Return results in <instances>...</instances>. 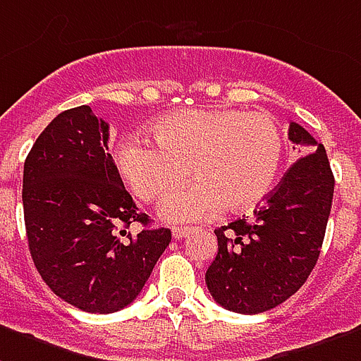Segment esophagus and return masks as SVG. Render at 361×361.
Wrapping results in <instances>:
<instances>
[{
  "label": "esophagus",
  "mask_w": 361,
  "mask_h": 361,
  "mask_svg": "<svg viewBox=\"0 0 361 361\" xmlns=\"http://www.w3.org/2000/svg\"><path fill=\"white\" fill-rule=\"evenodd\" d=\"M189 233H191V229L189 228H172L173 239H183V237H188Z\"/></svg>",
  "instance_id": "34e87169"
}]
</instances>
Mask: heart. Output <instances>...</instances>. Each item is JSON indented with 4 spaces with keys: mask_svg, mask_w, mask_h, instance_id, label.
<instances>
[{
    "mask_svg": "<svg viewBox=\"0 0 361 361\" xmlns=\"http://www.w3.org/2000/svg\"><path fill=\"white\" fill-rule=\"evenodd\" d=\"M154 143L128 140L116 149V166L132 193L145 202L193 178L168 197L166 221H199L226 207L250 210L268 197L283 159V133L268 113L237 109H189L160 116Z\"/></svg>",
    "mask_w": 361,
    "mask_h": 361,
    "instance_id": "heart-1",
    "label": "heart"
}]
</instances>
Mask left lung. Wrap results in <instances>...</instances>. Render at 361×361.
Listing matches in <instances>:
<instances>
[{"label":"left lung","mask_w":361,"mask_h":361,"mask_svg":"<svg viewBox=\"0 0 361 361\" xmlns=\"http://www.w3.org/2000/svg\"><path fill=\"white\" fill-rule=\"evenodd\" d=\"M289 140L304 154L255 216L214 231L218 255L207 269V287L216 302L237 314H260L285 302L319 258L335 178L325 147L300 124L290 122Z\"/></svg>","instance_id":"8db88e82"}]
</instances>
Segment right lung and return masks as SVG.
Returning <instances> with one entry per match:
<instances>
[{"mask_svg": "<svg viewBox=\"0 0 361 361\" xmlns=\"http://www.w3.org/2000/svg\"><path fill=\"white\" fill-rule=\"evenodd\" d=\"M109 124L87 105L39 133L24 160V226L34 266L65 302L113 314L133 302L172 241L149 228L109 153ZM144 226L137 235L126 229Z\"/></svg>", "mask_w": 361, "mask_h": 361, "instance_id": "right-lung-1", "label": "right lung"}]
</instances>
